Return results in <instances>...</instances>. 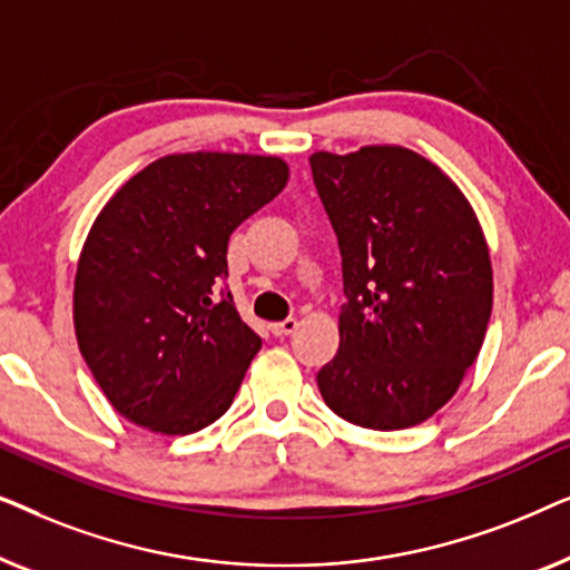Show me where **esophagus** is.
Here are the masks:
<instances>
[{"label": "esophagus", "mask_w": 570, "mask_h": 570, "mask_svg": "<svg viewBox=\"0 0 570 570\" xmlns=\"http://www.w3.org/2000/svg\"><path fill=\"white\" fill-rule=\"evenodd\" d=\"M295 326H298V322H295V318H285V322L269 324V332H272V337H287V334L295 332Z\"/></svg>", "instance_id": "34e87169"}]
</instances>
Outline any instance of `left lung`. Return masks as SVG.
Instances as JSON below:
<instances>
[{
	"label": "left lung",
	"instance_id": "left-lung-1",
	"mask_svg": "<svg viewBox=\"0 0 570 570\" xmlns=\"http://www.w3.org/2000/svg\"><path fill=\"white\" fill-rule=\"evenodd\" d=\"M308 163L347 298L318 392L334 415L371 431L423 423L456 394L485 340L493 269L478 215L407 147L314 153Z\"/></svg>",
	"mask_w": 570,
	"mask_h": 570
}]
</instances>
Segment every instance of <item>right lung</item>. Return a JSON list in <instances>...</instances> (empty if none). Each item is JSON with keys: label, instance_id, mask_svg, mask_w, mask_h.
Returning <instances> with one entry per match:
<instances>
[{"label": "right lung", "instance_id": "add662e5", "mask_svg": "<svg viewBox=\"0 0 570 570\" xmlns=\"http://www.w3.org/2000/svg\"><path fill=\"white\" fill-rule=\"evenodd\" d=\"M285 184L279 158L181 153L150 163L100 209L77 264L75 332L131 423L186 435L230 407L262 340L220 291L228 240Z\"/></svg>", "mask_w": 570, "mask_h": 570}]
</instances>
